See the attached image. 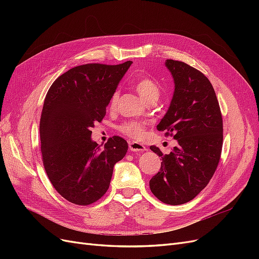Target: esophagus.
I'll use <instances>...</instances> for the list:
<instances>
[{
    "mask_svg": "<svg viewBox=\"0 0 259 259\" xmlns=\"http://www.w3.org/2000/svg\"><path fill=\"white\" fill-rule=\"evenodd\" d=\"M128 148H130V150L132 152H139V151L146 150V147L140 143H137V142H130L128 143Z\"/></svg>",
    "mask_w": 259,
    "mask_h": 259,
    "instance_id": "1",
    "label": "esophagus"
}]
</instances>
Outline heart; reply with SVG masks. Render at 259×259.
<instances>
[{
  "instance_id": "obj_1",
  "label": "heart",
  "mask_w": 259,
  "mask_h": 259,
  "mask_svg": "<svg viewBox=\"0 0 259 259\" xmlns=\"http://www.w3.org/2000/svg\"><path fill=\"white\" fill-rule=\"evenodd\" d=\"M134 88L146 103L156 101L160 97V86L158 82L149 76H142L134 82ZM119 99V92L114 91L109 100V108L113 109L116 107ZM146 122L142 121H126L119 126V131L131 138L139 139L145 135Z\"/></svg>"
}]
</instances>
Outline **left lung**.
I'll list each match as a JSON object with an SVG mask.
<instances>
[{"label": "left lung", "mask_w": 259, "mask_h": 259, "mask_svg": "<svg viewBox=\"0 0 259 259\" xmlns=\"http://www.w3.org/2000/svg\"><path fill=\"white\" fill-rule=\"evenodd\" d=\"M175 92L159 131L173 136L178 145L163 154L161 168L150 179L151 192L165 204L179 205L204 189L218 166L223 148V116L213 85L198 69L167 59Z\"/></svg>", "instance_id": "obj_1"}]
</instances>
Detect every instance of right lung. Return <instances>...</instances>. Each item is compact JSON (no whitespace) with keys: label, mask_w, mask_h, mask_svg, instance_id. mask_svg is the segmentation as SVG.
I'll list each match as a JSON object with an SVG mask.
<instances>
[{"label":"right lung","mask_w":259,"mask_h":259,"mask_svg":"<svg viewBox=\"0 0 259 259\" xmlns=\"http://www.w3.org/2000/svg\"><path fill=\"white\" fill-rule=\"evenodd\" d=\"M131 65L76 66L58 76L46 94L40 120L43 165L56 191L73 204L90 205L103 197L114 164L127 152L126 140L120 136L101 148L91 139V128L103 121Z\"/></svg>","instance_id":"obj_1"}]
</instances>
